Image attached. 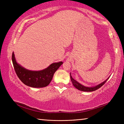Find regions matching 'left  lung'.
I'll return each mask as SVG.
<instances>
[{
    "label": "left lung",
    "mask_w": 124,
    "mask_h": 124,
    "mask_svg": "<svg viewBox=\"0 0 124 124\" xmlns=\"http://www.w3.org/2000/svg\"><path fill=\"white\" fill-rule=\"evenodd\" d=\"M109 77H108V78L106 80L103 81V82H102V83H101V84H98L97 85L95 86L87 87V86H84V85H81V84H80L77 81H76L75 80L73 79L72 77V75H71V73H70V79H71V81H72L73 86H74L75 88H77L78 90H80V91H85V92H91V91H95V90L98 89L99 88L101 87L102 86H103L104 84L105 83H106V81H107V80L109 79Z\"/></svg>",
    "instance_id": "1"
}]
</instances>
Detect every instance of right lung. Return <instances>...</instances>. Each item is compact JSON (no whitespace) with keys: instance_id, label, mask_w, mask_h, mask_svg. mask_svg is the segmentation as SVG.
Instances as JSON below:
<instances>
[{"instance_id":"add662e5","label":"right lung","mask_w":124,"mask_h":124,"mask_svg":"<svg viewBox=\"0 0 124 124\" xmlns=\"http://www.w3.org/2000/svg\"><path fill=\"white\" fill-rule=\"evenodd\" d=\"M12 61L17 77L20 80L27 86L36 88L47 86L51 82L54 73L63 64V62L53 63L46 68L41 70H27L16 62L14 52L12 54Z\"/></svg>"}]
</instances>
